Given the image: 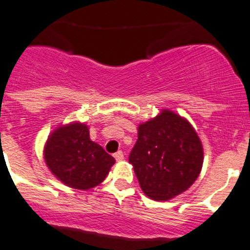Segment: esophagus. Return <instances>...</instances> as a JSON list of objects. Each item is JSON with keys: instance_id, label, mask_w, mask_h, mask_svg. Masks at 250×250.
<instances>
[{"instance_id": "34e87169", "label": "esophagus", "mask_w": 250, "mask_h": 250, "mask_svg": "<svg viewBox=\"0 0 250 250\" xmlns=\"http://www.w3.org/2000/svg\"><path fill=\"white\" fill-rule=\"evenodd\" d=\"M114 157H115V159H116V161H123V159H124V153L121 150H119V151H116V153H115Z\"/></svg>"}]
</instances>
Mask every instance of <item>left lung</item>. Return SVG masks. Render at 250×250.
<instances>
[{
	"instance_id": "1",
	"label": "left lung",
	"mask_w": 250,
	"mask_h": 250,
	"mask_svg": "<svg viewBox=\"0 0 250 250\" xmlns=\"http://www.w3.org/2000/svg\"><path fill=\"white\" fill-rule=\"evenodd\" d=\"M143 192L154 201H168L193 185L201 172L204 148L187 119L173 111L139 124L129 155Z\"/></svg>"
}]
</instances>
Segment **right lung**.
<instances>
[{"label":"right lung","instance_id":"1","mask_svg":"<svg viewBox=\"0 0 250 250\" xmlns=\"http://www.w3.org/2000/svg\"><path fill=\"white\" fill-rule=\"evenodd\" d=\"M42 154L49 170L62 183L82 191L104 182L115 164L114 157L89 139L88 126L80 121L53 130Z\"/></svg>","mask_w":250,"mask_h":250}]
</instances>
